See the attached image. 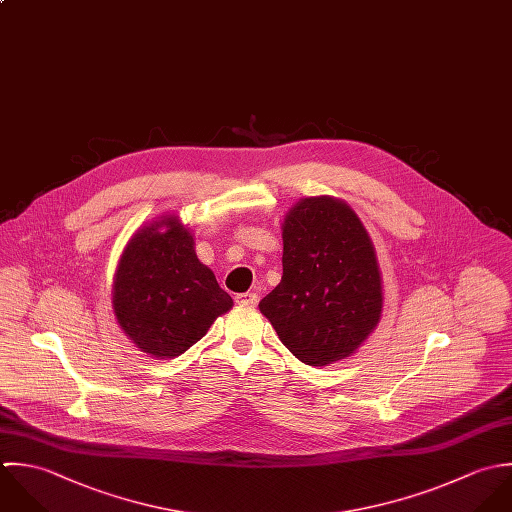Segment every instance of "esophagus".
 Returning <instances> with one entry per match:
<instances>
[{"mask_svg": "<svg viewBox=\"0 0 512 512\" xmlns=\"http://www.w3.org/2000/svg\"><path fill=\"white\" fill-rule=\"evenodd\" d=\"M235 303L241 307H255L259 303V297L255 293H241L235 297Z\"/></svg>", "mask_w": 512, "mask_h": 512, "instance_id": "obj_1", "label": "esophagus"}]
</instances>
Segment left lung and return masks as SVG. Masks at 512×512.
<instances>
[{
    "mask_svg": "<svg viewBox=\"0 0 512 512\" xmlns=\"http://www.w3.org/2000/svg\"><path fill=\"white\" fill-rule=\"evenodd\" d=\"M382 277L368 231L340 200L305 198L285 215L283 277L259 303L308 366L356 352L382 316Z\"/></svg>",
    "mask_w": 512,
    "mask_h": 512,
    "instance_id": "8db88e82",
    "label": "left lung"
}]
</instances>
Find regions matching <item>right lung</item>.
Here are the masks:
<instances>
[{
    "mask_svg": "<svg viewBox=\"0 0 512 512\" xmlns=\"http://www.w3.org/2000/svg\"><path fill=\"white\" fill-rule=\"evenodd\" d=\"M112 307L124 334L154 358H176L213 320L233 307L198 259L194 235L166 215L128 241L112 285Z\"/></svg>",
    "mask_w": 512,
    "mask_h": 512,
    "instance_id": "add662e5",
    "label": "right lung"
}]
</instances>
